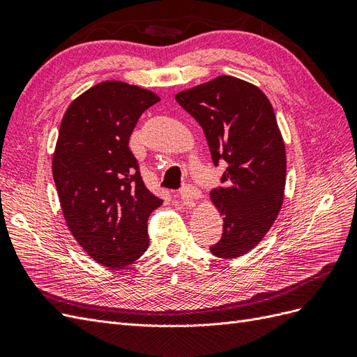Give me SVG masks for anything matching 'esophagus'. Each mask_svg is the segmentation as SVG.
I'll list each match as a JSON object with an SVG mask.
<instances>
[{"label": "esophagus", "instance_id": "obj_1", "mask_svg": "<svg viewBox=\"0 0 357 357\" xmlns=\"http://www.w3.org/2000/svg\"><path fill=\"white\" fill-rule=\"evenodd\" d=\"M180 197H181V199H185V201L198 199L201 197V190L195 186H192V185H186V186H183L180 189Z\"/></svg>", "mask_w": 357, "mask_h": 357}]
</instances>
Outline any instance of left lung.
Segmentation results:
<instances>
[{
    "mask_svg": "<svg viewBox=\"0 0 357 357\" xmlns=\"http://www.w3.org/2000/svg\"><path fill=\"white\" fill-rule=\"evenodd\" d=\"M176 101L202 128L214 165H226L211 190L223 232L210 250L243 256L264 238L283 202L286 153L273 105L261 89L231 75L180 92Z\"/></svg>",
    "mask_w": 357,
    "mask_h": 357,
    "instance_id": "8db88e82",
    "label": "left lung"
}]
</instances>
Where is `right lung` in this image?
<instances>
[{
    "label": "right lung",
    "mask_w": 357,
    "mask_h": 357,
    "mask_svg": "<svg viewBox=\"0 0 357 357\" xmlns=\"http://www.w3.org/2000/svg\"><path fill=\"white\" fill-rule=\"evenodd\" d=\"M159 96L102 82L74 100L59 126L52 169L74 238L96 262L122 268L149 247L147 220L164 202L150 192L129 149L137 121Z\"/></svg>",
    "instance_id": "obj_1"
}]
</instances>
